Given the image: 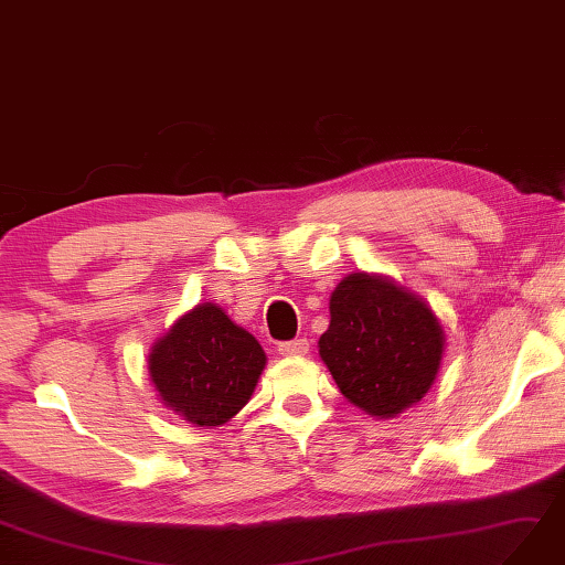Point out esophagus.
Masks as SVG:
<instances>
[{
  "mask_svg": "<svg viewBox=\"0 0 565 565\" xmlns=\"http://www.w3.org/2000/svg\"><path fill=\"white\" fill-rule=\"evenodd\" d=\"M278 352L282 356H303L309 352V342L303 338H297V340H289V342H280L278 344Z\"/></svg>",
  "mask_w": 565,
  "mask_h": 565,
  "instance_id": "34e87169",
  "label": "esophagus"
}]
</instances>
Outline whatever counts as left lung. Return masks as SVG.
<instances>
[{
  "mask_svg": "<svg viewBox=\"0 0 565 565\" xmlns=\"http://www.w3.org/2000/svg\"><path fill=\"white\" fill-rule=\"evenodd\" d=\"M318 347L347 399L390 418L423 399L435 383L445 332L406 289L352 273L334 287L330 326Z\"/></svg>",
  "mask_w": 565,
  "mask_h": 565,
  "instance_id": "left-lung-1",
  "label": "left lung"
}]
</instances>
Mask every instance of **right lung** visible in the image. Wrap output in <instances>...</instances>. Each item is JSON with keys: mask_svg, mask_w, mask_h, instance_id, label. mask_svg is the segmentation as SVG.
Masks as SVG:
<instances>
[{"mask_svg": "<svg viewBox=\"0 0 565 565\" xmlns=\"http://www.w3.org/2000/svg\"><path fill=\"white\" fill-rule=\"evenodd\" d=\"M266 365L262 344L216 303H200L149 354V375L166 406L206 428L249 402Z\"/></svg>", "mask_w": 565, "mask_h": 565, "instance_id": "right-lung-1", "label": "right lung"}]
</instances>
